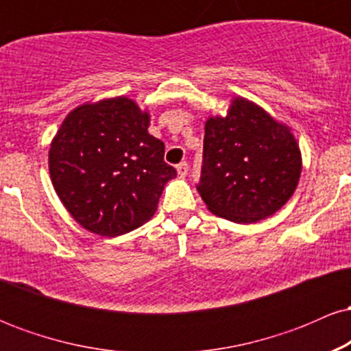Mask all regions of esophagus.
<instances>
[{
	"mask_svg": "<svg viewBox=\"0 0 351 351\" xmlns=\"http://www.w3.org/2000/svg\"><path fill=\"white\" fill-rule=\"evenodd\" d=\"M188 170H189L188 162H181V163L176 165V171H178L180 176H186L188 175Z\"/></svg>",
	"mask_w": 351,
	"mask_h": 351,
	"instance_id": "34e87169",
	"label": "esophagus"
}]
</instances>
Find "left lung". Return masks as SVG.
Here are the masks:
<instances>
[{
  "instance_id": "left-lung-1",
  "label": "left lung",
  "mask_w": 351,
  "mask_h": 351,
  "mask_svg": "<svg viewBox=\"0 0 351 351\" xmlns=\"http://www.w3.org/2000/svg\"><path fill=\"white\" fill-rule=\"evenodd\" d=\"M300 171L289 127L251 100L236 97L226 117L204 125L198 191L213 215L239 224L265 219L293 195Z\"/></svg>"
}]
</instances>
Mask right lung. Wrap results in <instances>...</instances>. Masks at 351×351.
Returning a JSON list of instances; mask_svg holds the SVG:
<instances>
[{"label": "right lung", "mask_w": 351, "mask_h": 351, "mask_svg": "<svg viewBox=\"0 0 351 351\" xmlns=\"http://www.w3.org/2000/svg\"><path fill=\"white\" fill-rule=\"evenodd\" d=\"M148 125L150 115L127 97L80 106L60 125L49 150L51 180L87 231L115 237L155 215L176 170Z\"/></svg>", "instance_id": "1"}]
</instances>
